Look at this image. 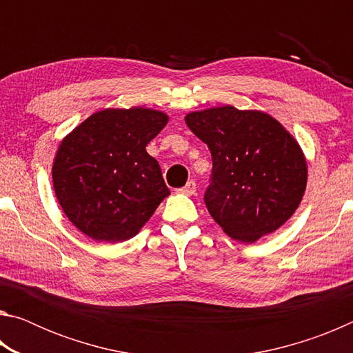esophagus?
<instances>
[{
    "label": "esophagus",
    "instance_id": "34e87169",
    "mask_svg": "<svg viewBox=\"0 0 353 353\" xmlns=\"http://www.w3.org/2000/svg\"><path fill=\"white\" fill-rule=\"evenodd\" d=\"M179 193H182V194H187V196H193V194L196 193V183H194L193 181L188 182L187 185H185V187L179 188Z\"/></svg>",
    "mask_w": 353,
    "mask_h": 353
}]
</instances>
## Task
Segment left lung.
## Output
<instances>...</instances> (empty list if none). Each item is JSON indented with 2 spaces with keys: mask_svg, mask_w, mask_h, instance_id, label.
<instances>
[{
  "mask_svg": "<svg viewBox=\"0 0 353 353\" xmlns=\"http://www.w3.org/2000/svg\"><path fill=\"white\" fill-rule=\"evenodd\" d=\"M185 123L212 152V185L204 201L224 234L255 243L294 214L305 194L308 166L282 123L266 112L234 105L190 112Z\"/></svg>",
  "mask_w": 353,
  "mask_h": 353,
  "instance_id": "1",
  "label": "left lung"
}]
</instances>
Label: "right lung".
I'll return each instance as SVG.
<instances>
[{
	"label": "right lung",
	"instance_id": "right-lung-1",
	"mask_svg": "<svg viewBox=\"0 0 353 353\" xmlns=\"http://www.w3.org/2000/svg\"><path fill=\"white\" fill-rule=\"evenodd\" d=\"M168 119L146 107L104 109L63 137L52 185L65 216L83 235L99 243L130 240L170 194L159 162L146 152Z\"/></svg>",
	"mask_w": 353,
	"mask_h": 353
}]
</instances>
